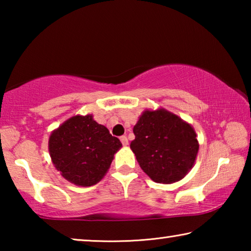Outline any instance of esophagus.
<instances>
[{
    "label": "esophagus",
    "mask_w": 251,
    "mask_h": 251,
    "mask_svg": "<svg viewBox=\"0 0 251 251\" xmlns=\"http://www.w3.org/2000/svg\"><path fill=\"white\" fill-rule=\"evenodd\" d=\"M121 142L124 146H127L128 145V139H127L126 136H121Z\"/></svg>",
    "instance_id": "1"
}]
</instances>
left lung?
Returning a JSON list of instances; mask_svg holds the SVG:
<instances>
[{"label": "left lung", "mask_w": 251, "mask_h": 251, "mask_svg": "<svg viewBox=\"0 0 251 251\" xmlns=\"http://www.w3.org/2000/svg\"><path fill=\"white\" fill-rule=\"evenodd\" d=\"M131 151L152 180L172 184L192 169L199 150L192 126L165 109L145 110L134 126Z\"/></svg>", "instance_id": "obj_1"}]
</instances>
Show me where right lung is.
Here are the masks:
<instances>
[{
    "mask_svg": "<svg viewBox=\"0 0 251 251\" xmlns=\"http://www.w3.org/2000/svg\"><path fill=\"white\" fill-rule=\"evenodd\" d=\"M121 147L120 139L92 115L70 118L50 134L49 141L57 171L65 179L83 187L95 185L105 176Z\"/></svg>",
    "mask_w": 251,
    "mask_h": 251,
    "instance_id": "1",
    "label": "right lung"
}]
</instances>
